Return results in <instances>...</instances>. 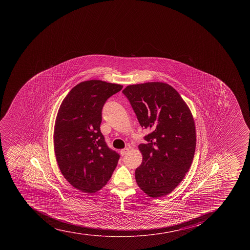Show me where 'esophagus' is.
<instances>
[{
    "mask_svg": "<svg viewBox=\"0 0 250 250\" xmlns=\"http://www.w3.org/2000/svg\"><path fill=\"white\" fill-rule=\"evenodd\" d=\"M129 151V148L121 149V151H120V153H121V156H125V155H126L127 152Z\"/></svg>",
    "mask_w": 250,
    "mask_h": 250,
    "instance_id": "esophagus-1",
    "label": "esophagus"
}]
</instances>
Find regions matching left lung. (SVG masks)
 Listing matches in <instances>:
<instances>
[{
  "label": "left lung",
  "instance_id": "obj_1",
  "mask_svg": "<svg viewBox=\"0 0 250 250\" xmlns=\"http://www.w3.org/2000/svg\"><path fill=\"white\" fill-rule=\"evenodd\" d=\"M140 125L151 132L141 144V166L135 170L139 188L153 198L177 188L195 154V122L175 89L162 82L132 84L124 89Z\"/></svg>",
  "mask_w": 250,
  "mask_h": 250
}]
</instances>
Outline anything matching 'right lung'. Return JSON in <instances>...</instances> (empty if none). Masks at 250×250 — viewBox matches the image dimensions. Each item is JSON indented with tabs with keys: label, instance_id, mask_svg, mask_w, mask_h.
<instances>
[{
	"label": "right lung",
	"instance_id": "obj_1",
	"mask_svg": "<svg viewBox=\"0 0 250 250\" xmlns=\"http://www.w3.org/2000/svg\"><path fill=\"white\" fill-rule=\"evenodd\" d=\"M121 84L98 80L82 82L63 99L55 121V151L61 173L83 192L106 185L121 156L109 148L100 130L102 109Z\"/></svg>",
	"mask_w": 250,
	"mask_h": 250
}]
</instances>
